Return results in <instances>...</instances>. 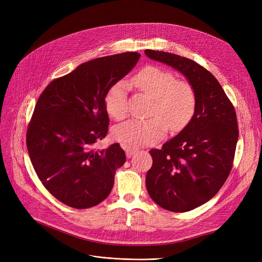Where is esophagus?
I'll list each match as a JSON object with an SVG mask.
<instances>
[{"mask_svg": "<svg viewBox=\"0 0 262 262\" xmlns=\"http://www.w3.org/2000/svg\"><path fill=\"white\" fill-rule=\"evenodd\" d=\"M124 149H125V153H126L127 157H132L137 152V150H138V148H135V147L127 146V145L124 146Z\"/></svg>", "mask_w": 262, "mask_h": 262, "instance_id": "1", "label": "esophagus"}]
</instances>
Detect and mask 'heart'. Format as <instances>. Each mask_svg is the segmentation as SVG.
<instances>
[{
	"mask_svg": "<svg viewBox=\"0 0 262 262\" xmlns=\"http://www.w3.org/2000/svg\"><path fill=\"white\" fill-rule=\"evenodd\" d=\"M128 84L153 98L147 120L133 119L117 126L115 138L124 145L137 147L153 144L172 130L183 129L193 117L196 108V92L189 81L162 68L147 66L137 72ZM107 113L117 120L127 116V84L115 82L105 95Z\"/></svg>",
	"mask_w": 262,
	"mask_h": 262,
	"instance_id": "heart-1",
	"label": "heart"
}]
</instances>
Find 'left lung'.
<instances>
[{"label": "left lung", "instance_id": "obj_1", "mask_svg": "<svg viewBox=\"0 0 262 262\" xmlns=\"http://www.w3.org/2000/svg\"><path fill=\"white\" fill-rule=\"evenodd\" d=\"M150 59L183 73L196 92L188 125L149 154L148 194L163 209L186 212L211 200L231 171L239 137L235 107L216 78L198 62L180 55L145 50Z\"/></svg>", "mask_w": 262, "mask_h": 262}]
</instances>
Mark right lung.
Returning a JSON list of instances; mask_svg holds the SVG:
<instances>
[{
	"mask_svg": "<svg viewBox=\"0 0 262 262\" xmlns=\"http://www.w3.org/2000/svg\"><path fill=\"white\" fill-rule=\"evenodd\" d=\"M139 58V53L125 52L81 63L53 79L36 103L26 132L32 164L50 193L72 208L103 202L126 161L119 143L102 150L94 144L108 132L107 90Z\"/></svg>",
	"mask_w": 262,
	"mask_h": 262,
	"instance_id": "right-lung-1",
	"label": "right lung"
}]
</instances>
